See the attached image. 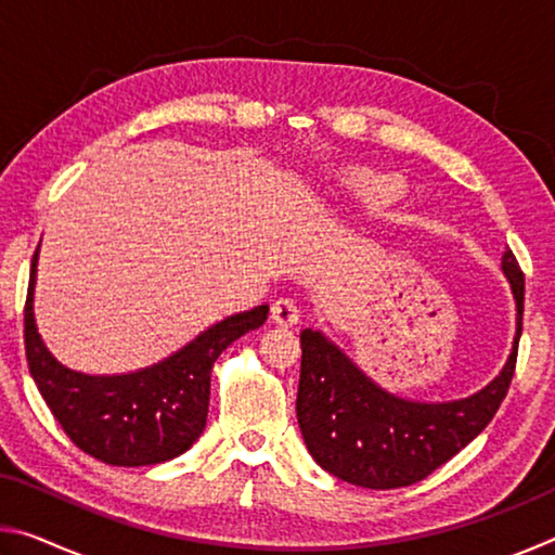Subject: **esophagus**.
I'll return each mask as SVG.
<instances>
[{
  "mask_svg": "<svg viewBox=\"0 0 555 555\" xmlns=\"http://www.w3.org/2000/svg\"><path fill=\"white\" fill-rule=\"evenodd\" d=\"M300 318V311L294 298H279L274 306H271V321L279 325H296Z\"/></svg>",
  "mask_w": 555,
  "mask_h": 555,
  "instance_id": "1",
  "label": "esophagus"
}]
</instances>
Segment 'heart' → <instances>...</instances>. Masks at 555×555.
Segmentation results:
<instances>
[{
  "instance_id": "heart-1",
  "label": "heart",
  "mask_w": 555,
  "mask_h": 555,
  "mask_svg": "<svg viewBox=\"0 0 555 555\" xmlns=\"http://www.w3.org/2000/svg\"><path fill=\"white\" fill-rule=\"evenodd\" d=\"M352 191L354 195L367 205H389L401 195V181L393 176L384 173H357L352 178Z\"/></svg>"
}]
</instances>
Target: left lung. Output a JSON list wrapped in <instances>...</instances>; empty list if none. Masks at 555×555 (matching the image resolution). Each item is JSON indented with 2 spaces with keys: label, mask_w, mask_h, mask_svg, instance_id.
Segmentation results:
<instances>
[{
  "label": "left lung",
  "mask_w": 555,
  "mask_h": 555,
  "mask_svg": "<svg viewBox=\"0 0 555 555\" xmlns=\"http://www.w3.org/2000/svg\"><path fill=\"white\" fill-rule=\"evenodd\" d=\"M502 269L516 298L514 350L500 377L469 399H399L364 377L321 333H300L296 416L318 465L357 487L397 490L421 482L482 434L509 391L521 337L524 271L512 249Z\"/></svg>",
  "instance_id": "8db88e82"
}]
</instances>
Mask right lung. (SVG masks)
Returning <instances> with one entry per match:
<instances>
[{"label": "right lung", "mask_w": 555, "mask_h": 555, "mask_svg": "<svg viewBox=\"0 0 555 555\" xmlns=\"http://www.w3.org/2000/svg\"><path fill=\"white\" fill-rule=\"evenodd\" d=\"M36 259L24 306V345L29 372L59 421L82 453L117 467L156 465L185 453L201 438L210 406V374L222 350L264 325L269 306L230 315L154 367L90 377L55 362L34 323Z\"/></svg>", "instance_id": "1"}]
</instances>
